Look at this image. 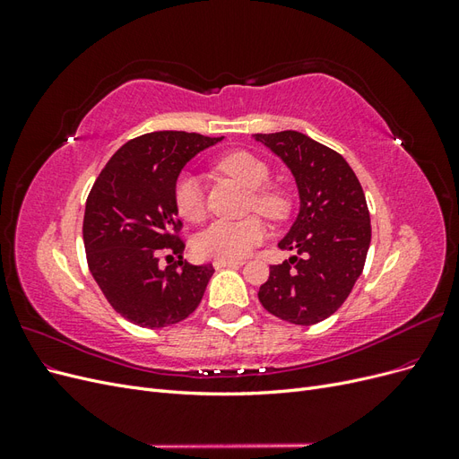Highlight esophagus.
Instances as JSON below:
<instances>
[{
    "label": "esophagus",
    "instance_id": "34e87169",
    "mask_svg": "<svg viewBox=\"0 0 459 459\" xmlns=\"http://www.w3.org/2000/svg\"><path fill=\"white\" fill-rule=\"evenodd\" d=\"M214 268L221 270V268H239L243 260H214Z\"/></svg>",
    "mask_w": 459,
    "mask_h": 459
}]
</instances>
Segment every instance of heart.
I'll use <instances>...</instances> for the list:
<instances>
[{
    "label": "heart",
    "mask_w": 459,
    "mask_h": 459,
    "mask_svg": "<svg viewBox=\"0 0 459 459\" xmlns=\"http://www.w3.org/2000/svg\"><path fill=\"white\" fill-rule=\"evenodd\" d=\"M218 169L230 174L248 189H253L251 208L272 221H283L290 212V199L285 191L266 187L270 182V169L253 152L233 151L218 160ZM174 204L178 214L187 221H199L206 212L203 187L199 178L182 174L174 186ZM266 226L260 218H247L239 221L216 220L208 224L195 238V251L203 258L214 260H241L266 239Z\"/></svg>",
    "instance_id": "heart-1"
}]
</instances>
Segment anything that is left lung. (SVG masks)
Segmentation results:
<instances>
[{"instance_id":"obj_1","label":"left lung","mask_w":459,"mask_h":459,"mask_svg":"<svg viewBox=\"0 0 459 459\" xmlns=\"http://www.w3.org/2000/svg\"><path fill=\"white\" fill-rule=\"evenodd\" d=\"M293 172L300 211L280 241L295 251L270 266L260 285L262 307L295 325H314L335 314L364 270L371 241L369 211L354 170L339 155L295 130L255 134Z\"/></svg>"}]
</instances>
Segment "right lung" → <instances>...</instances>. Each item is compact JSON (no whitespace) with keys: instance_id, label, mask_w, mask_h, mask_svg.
Instances as JSON below:
<instances>
[{"instance_id":"right-lung-1","label":"right lung","mask_w":459,"mask_h":459,"mask_svg":"<svg viewBox=\"0 0 459 459\" xmlns=\"http://www.w3.org/2000/svg\"><path fill=\"white\" fill-rule=\"evenodd\" d=\"M220 140L170 130L134 137L90 191L82 228L90 272L110 307L135 325L182 322L195 312L214 273L212 264L193 266L182 258L174 186L186 162Z\"/></svg>"}]
</instances>
